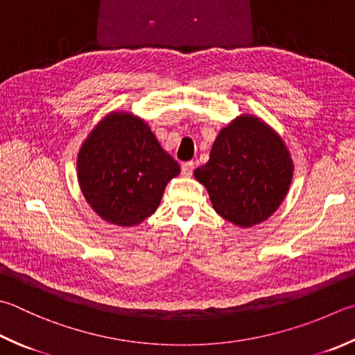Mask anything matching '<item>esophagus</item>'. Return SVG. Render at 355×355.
Returning <instances> with one entry per match:
<instances>
[{
    "label": "esophagus",
    "instance_id": "obj_1",
    "mask_svg": "<svg viewBox=\"0 0 355 355\" xmlns=\"http://www.w3.org/2000/svg\"><path fill=\"white\" fill-rule=\"evenodd\" d=\"M180 168H182V175L184 176H191L193 175V170H195V162H193V160H190V162H184Z\"/></svg>",
    "mask_w": 355,
    "mask_h": 355
}]
</instances>
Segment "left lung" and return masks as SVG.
Listing matches in <instances>:
<instances>
[{"mask_svg": "<svg viewBox=\"0 0 355 355\" xmlns=\"http://www.w3.org/2000/svg\"><path fill=\"white\" fill-rule=\"evenodd\" d=\"M293 164L269 125L241 116L220 130L210 159L195 170L218 215L239 227L263 223L283 202Z\"/></svg>", "mask_w": 355, "mask_h": 355, "instance_id": "1", "label": "left lung"}]
</instances>
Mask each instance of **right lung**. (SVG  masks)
<instances>
[{"mask_svg": "<svg viewBox=\"0 0 355 355\" xmlns=\"http://www.w3.org/2000/svg\"><path fill=\"white\" fill-rule=\"evenodd\" d=\"M78 184L100 218L131 227L157 210L164 190L180 173L150 126L130 112L106 116L77 157Z\"/></svg>", "mask_w": 355, "mask_h": 355, "instance_id": "1", "label": "right lung"}]
</instances>
